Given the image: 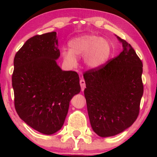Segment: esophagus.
<instances>
[{
  "label": "esophagus",
  "instance_id": "1",
  "mask_svg": "<svg viewBox=\"0 0 157 157\" xmlns=\"http://www.w3.org/2000/svg\"><path fill=\"white\" fill-rule=\"evenodd\" d=\"M79 84H80L82 91H84V89L86 88V84H85V81L83 79H80V81H79Z\"/></svg>",
  "mask_w": 157,
  "mask_h": 157
}]
</instances>
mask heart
<instances>
[{"label": "heart", "instance_id": "obj_1", "mask_svg": "<svg viewBox=\"0 0 157 157\" xmlns=\"http://www.w3.org/2000/svg\"><path fill=\"white\" fill-rule=\"evenodd\" d=\"M69 50H63V61L70 67L77 64V57L84 56V63L91 70L103 67L109 59L112 46L107 39L94 34L77 36L68 41Z\"/></svg>", "mask_w": 157, "mask_h": 157}]
</instances>
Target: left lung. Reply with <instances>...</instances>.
<instances>
[{
    "label": "left lung",
    "mask_w": 157,
    "mask_h": 157,
    "mask_svg": "<svg viewBox=\"0 0 157 157\" xmlns=\"http://www.w3.org/2000/svg\"><path fill=\"white\" fill-rule=\"evenodd\" d=\"M116 36L123 46L121 54L84 75L90 123L100 137L115 136L134 123L143 94L142 62L131 45Z\"/></svg>",
    "instance_id": "left-lung-1"
}]
</instances>
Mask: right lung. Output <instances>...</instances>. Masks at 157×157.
Returning <instances> with one entry per match:
<instances>
[{"label": "right lung", "mask_w": 157, "mask_h": 157, "mask_svg": "<svg viewBox=\"0 0 157 157\" xmlns=\"http://www.w3.org/2000/svg\"><path fill=\"white\" fill-rule=\"evenodd\" d=\"M56 32L29 39L14 59L12 87L21 120L46 135L62 128L70 101L80 92L79 75L62 71Z\"/></svg>", "instance_id": "add662e5"}]
</instances>
